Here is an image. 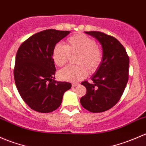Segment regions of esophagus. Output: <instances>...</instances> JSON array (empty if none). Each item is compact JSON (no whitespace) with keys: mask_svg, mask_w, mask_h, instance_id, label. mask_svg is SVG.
I'll return each mask as SVG.
<instances>
[{"mask_svg":"<svg viewBox=\"0 0 146 146\" xmlns=\"http://www.w3.org/2000/svg\"><path fill=\"white\" fill-rule=\"evenodd\" d=\"M78 85H79V84H76V83H74V84H72V86L73 87V88H74V87H76V86H77Z\"/></svg>","mask_w":146,"mask_h":146,"instance_id":"esophagus-1","label":"esophagus"}]
</instances>
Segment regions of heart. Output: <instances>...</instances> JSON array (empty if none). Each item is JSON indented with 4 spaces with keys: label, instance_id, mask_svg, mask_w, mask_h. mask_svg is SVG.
<instances>
[{
    "label": "heart",
    "instance_id": "obj_1",
    "mask_svg": "<svg viewBox=\"0 0 146 146\" xmlns=\"http://www.w3.org/2000/svg\"><path fill=\"white\" fill-rule=\"evenodd\" d=\"M70 53H79L76 62L82 65H68L59 72V77L67 82H75L83 79L86 75L85 68L89 72H94L103 59V52L96 40L82 34L70 36L67 40V46L57 43L52 50V60L57 66L62 67L67 62Z\"/></svg>",
    "mask_w": 146,
    "mask_h": 146
}]
</instances>
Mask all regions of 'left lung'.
I'll return each instance as SVG.
<instances>
[{"label": "left lung", "mask_w": 146, "mask_h": 146, "mask_svg": "<svg viewBox=\"0 0 146 146\" xmlns=\"http://www.w3.org/2000/svg\"><path fill=\"white\" fill-rule=\"evenodd\" d=\"M100 42L103 59L92 75V83L83 82L86 94L80 103L91 112H102L115 106L119 100L129 79V58L124 46L112 36L100 31H85Z\"/></svg>", "instance_id": "1"}]
</instances>
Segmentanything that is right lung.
<instances>
[{
    "mask_svg": "<svg viewBox=\"0 0 146 146\" xmlns=\"http://www.w3.org/2000/svg\"><path fill=\"white\" fill-rule=\"evenodd\" d=\"M70 31L46 29L30 36L18 49L14 68L16 87L31 109L47 113L62 103L69 82L55 80L56 69L52 58L53 48Z\"/></svg>",
    "mask_w": 146,
    "mask_h": 146,
    "instance_id": "add662e5",
    "label": "right lung"
}]
</instances>
